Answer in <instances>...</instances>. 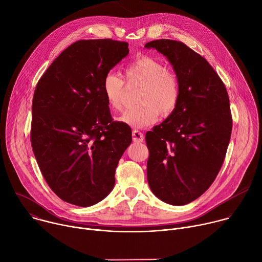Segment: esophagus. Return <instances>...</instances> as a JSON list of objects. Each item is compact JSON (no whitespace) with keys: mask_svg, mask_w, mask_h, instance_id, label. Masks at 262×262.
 Here are the masks:
<instances>
[{"mask_svg":"<svg viewBox=\"0 0 262 262\" xmlns=\"http://www.w3.org/2000/svg\"><path fill=\"white\" fill-rule=\"evenodd\" d=\"M133 141L134 142H137V143H140V142H143L144 140V135L140 132V130H133Z\"/></svg>","mask_w":262,"mask_h":262,"instance_id":"esophagus-1","label":"esophagus"}]
</instances>
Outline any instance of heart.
<instances>
[{
  "label": "heart",
  "mask_w": 262,
  "mask_h": 262,
  "mask_svg": "<svg viewBox=\"0 0 262 262\" xmlns=\"http://www.w3.org/2000/svg\"><path fill=\"white\" fill-rule=\"evenodd\" d=\"M128 84L142 85L137 102L139 105L126 110L117 120L133 128H144L158 122L162 117L171 116L179 102L180 89L177 78L159 60L142 56L125 68ZM126 87L123 79L115 71L103 77L101 92L106 104L114 111L122 107Z\"/></svg>",
  "instance_id": "b5f03b06"
}]
</instances>
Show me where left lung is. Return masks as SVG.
I'll list each match as a JSON object with an SVG mask.
<instances>
[{"label": "left lung", "mask_w": 262, "mask_h": 262, "mask_svg": "<svg viewBox=\"0 0 262 262\" xmlns=\"http://www.w3.org/2000/svg\"><path fill=\"white\" fill-rule=\"evenodd\" d=\"M173 66L180 89L174 113L146 133L147 180L171 205L199 198L215 179L232 130L229 97L210 64L184 43L159 39L145 45Z\"/></svg>", "instance_id": "8db88e82"}]
</instances>
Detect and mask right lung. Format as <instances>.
Wrapping results in <instances>:
<instances>
[{
  "mask_svg": "<svg viewBox=\"0 0 262 262\" xmlns=\"http://www.w3.org/2000/svg\"><path fill=\"white\" fill-rule=\"evenodd\" d=\"M128 52L127 42L79 40L54 60L36 86L32 149L49 186L65 202L92 206L114 188L132 129L112 119L101 83Z\"/></svg>",
  "mask_w": 262,
  "mask_h": 262,
  "instance_id": "add662e5",
  "label": "right lung"
}]
</instances>
